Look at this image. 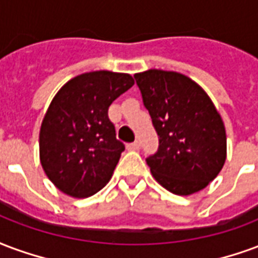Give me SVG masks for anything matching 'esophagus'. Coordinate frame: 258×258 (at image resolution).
Returning a JSON list of instances; mask_svg holds the SVG:
<instances>
[{"instance_id": "1", "label": "esophagus", "mask_w": 258, "mask_h": 258, "mask_svg": "<svg viewBox=\"0 0 258 258\" xmlns=\"http://www.w3.org/2000/svg\"><path fill=\"white\" fill-rule=\"evenodd\" d=\"M126 147H127V150H131V151H137V150L140 148V143H139V142L129 143Z\"/></svg>"}]
</instances>
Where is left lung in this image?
<instances>
[{
	"instance_id": "8db88e82",
	"label": "left lung",
	"mask_w": 258,
	"mask_h": 258,
	"mask_svg": "<svg viewBox=\"0 0 258 258\" xmlns=\"http://www.w3.org/2000/svg\"><path fill=\"white\" fill-rule=\"evenodd\" d=\"M135 80L159 137L158 151L146 159L154 178L176 195L204 189L227 158L224 122L213 101L180 73L148 70Z\"/></svg>"
}]
</instances>
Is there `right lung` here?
<instances>
[{"label": "right lung", "instance_id": "add662e5", "mask_svg": "<svg viewBox=\"0 0 258 258\" xmlns=\"http://www.w3.org/2000/svg\"><path fill=\"white\" fill-rule=\"evenodd\" d=\"M133 84L132 75L103 70L77 75L56 93L39 131V159L61 192L88 198L110 181L125 146L108 107Z\"/></svg>", "mask_w": 258, "mask_h": 258}]
</instances>
